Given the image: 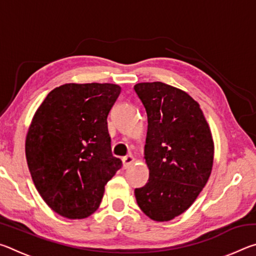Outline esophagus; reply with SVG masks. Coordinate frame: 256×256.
<instances>
[{"label":"esophagus","mask_w":256,"mask_h":256,"mask_svg":"<svg viewBox=\"0 0 256 256\" xmlns=\"http://www.w3.org/2000/svg\"><path fill=\"white\" fill-rule=\"evenodd\" d=\"M134 162V157L132 154H128L123 158V166L124 168H128Z\"/></svg>","instance_id":"esophagus-1"}]
</instances>
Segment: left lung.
Returning a JSON list of instances; mask_svg holds the SVG:
<instances>
[{"label":"left lung","mask_w":256,"mask_h":256,"mask_svg":"<svg viewBox=\"0 0 256 256\" xmlns=\"http://www.w3.org/2000/svg\"><path fill=\"white\" fill-rule=\"evenodd\" d=\"M134 90L146 108L144 159L148 183L134 190L138 206L154 222H170L196 200L209 180L214 146L200 105L188 94L162 82Z\"/></svg>","instance_id":"8db88e82"}]
</instances>
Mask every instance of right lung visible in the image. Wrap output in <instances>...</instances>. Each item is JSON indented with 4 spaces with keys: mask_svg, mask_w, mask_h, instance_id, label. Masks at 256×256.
Wrapping results in <instances>:
<instances>
[{
    "mask_svg": "<svg viewBox=\"0 0 256 256\" xmlns=\"http://www.w3.org/2000/svg\"><path fill=\"white\" fill-rule=\"evenodd\" d=\"M120 94L112 84H66L47 94L26 138L34 184L47 206L68 219L98 209L120 167L112 154L107 116Z\"/></svg>",
    "mask_w": 256,
    "mask_h": 256,
    "instance_id": "right-lung-1",
    "label": "right lung"
}]
</instances>
